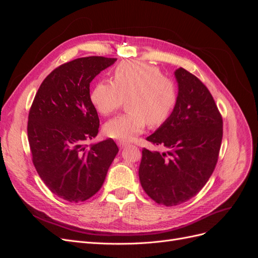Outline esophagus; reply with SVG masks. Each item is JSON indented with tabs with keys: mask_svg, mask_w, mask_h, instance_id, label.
<instances>
[{
	"mask_svg": "<svg viewBox=\"0 0 258 258\" xmlns=\"http://www.w3.org/2000/svg\"><path fill=\"white\" fill-rule=\"evenodd\" d=\"M117 144H118L119 148H121V150H122V148H124V147H126V146L128 145V143H126V142H123V141H119V142H118V143H117Z\"/></svg>",
	"mask_w": 258,
	"mask_h": 258,
	"instance_id": "34e87169",
	"label": "esophagus"
}]
</instances>
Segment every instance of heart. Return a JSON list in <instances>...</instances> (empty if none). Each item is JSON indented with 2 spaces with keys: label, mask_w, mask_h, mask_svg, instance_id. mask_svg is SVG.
Masks as SVG:
<instances>
[{
  "label": "heart",
  "mask_w": 258,
  "mask_h": 258,
  "mask_svg": "<svg viewBox=\"0 0 258 258\" xmlns=\"http://www.w3.org/2000/svg\"><path fill=\"white\" fill-rule=\"evenodd\" d=\"M160 69L141 61H123L113 73V82L100 81L90 93V101L101 115H110L127 100L128 113L104 124V134L120 141H131L144 130L146 122L160 126L173 112L177 89L173 81L161 76Z\"/></svg>",
  "instance_id": "b5f03b06"
}]
</instances>
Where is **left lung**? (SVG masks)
I'll return each instance as SVG.
<instances>
[{"mask_svg":"<svg viewBox=\"0 0 258 258\" xmlns=\"http://www.w3.org/2000/svg\"><path fill=\"white\" fill-rule=\"evenodd\" d=\"M174 76V110L146 138L165 151L143 148L139 168L144 191L167 207L181 205L202 189L216 166L223 138L222 116L208 88L183 68Z\"/></svg>","mask_w":258,"mask_h":258,"instance_id":"left-lung-1","label":"left lung"}]
</instances>
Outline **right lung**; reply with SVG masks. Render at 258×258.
I'll return each mask as SVG.
<instances>
[{
  "instance_id": "obj_1",
  "label": "right lung",
  "mask_w": 258,
  "mask_h": 258,
  "mask_svg": "<svg viewBox=\"0 0 258 258\" xmlns=\"http://www.w3.org/2000/svg\"><path fill=\"white\" fill-rule=\"evenodd\" d=\"M115 58H79L54 69L31 106L28 139L38 175L59 198L85 201L102 186L118 147L112 139L90 144L99 117L90 101V83Z\"/></svg>"
}]
</instances>
